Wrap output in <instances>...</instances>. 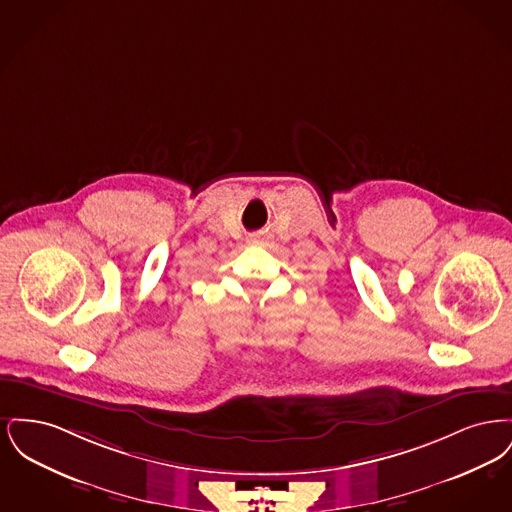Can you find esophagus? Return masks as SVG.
<instances>
[{"label":"esophagus","mask_w":512,"mask_h":512,"mask_svg":"<svg viewBox=\"0 0 512 512\" xmlns=\"http://www.w3.org/2000/svg\"><path fill=\"white\" fill-rule=\"evenodd\" d=\"M267 240H268L267 232H257V234H253V236H251V238H249V240H247V242H249V244H251V245H261V244H265V242H267Z\"/></svg>","instance_id":"obj_1"}]
</instances>
